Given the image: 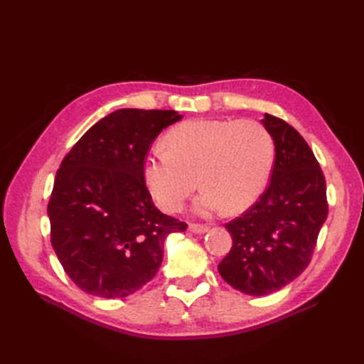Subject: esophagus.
<instances>
[{"label": "esophagus", "instance_id": "34e87169", "mask_svg": "<svg viewBox=\"0 0 364 364\" xmlns=\"http://www.w3.org/2000/svg\"><path fill=\"white\" fill-rule=\"evenodd\" d=\"M188 229L193 234H197V235H202V234L208 232V226H205V225H190Z\"/></svg>", "mask_w": 364, "mask_h": 364}]
</instances>
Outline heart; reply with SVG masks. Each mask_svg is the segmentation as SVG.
<instances>
[{"label":"heart","mask_w":364,"mask_h":364,"mask_svg":"<svg viewBox=\"0 0 364 364\" xmlns=\"http://www.w3.org/2000/svg\"><path fill=\"white\" fill-rule=\"evenodd\" d=\"M167 146L150 153L142 174L153 199L168 213L194 191L196 175L205 186L194 200L196 214L245 211L266 188L274 161L270 132L253 119L185 121L170 132Z\"/></svg>","instance_id":"1"}]
</instances>
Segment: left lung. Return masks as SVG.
Here are the masks:
<instances>
[{
	"mask_svg": "<svg viewBox=\"0 0 364 364\" xmlns=\"http://www.w3.org/2000/svg\"><path fill=\"white\" fill-rule=\"evenodd\" d=\"M274 141L267 190L247 211L225 225L232 247L218 273L235 290L266 296L304 272L328 215L321 165L306 141L285 121L261 119Z\"/></svg>",
	"mask_w": 364,
	"mask_h": 364,
	"instance_id": "obj_1",
	"label": "left lung"
}]
</instances>
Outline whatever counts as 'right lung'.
<instances>
[{
  "label": "right lung",
  "mask_w": 364,
  "mask_h": 364,
  "mask_svg": "<svg viewBox=\"0 0 364 364\" xmlns=\"http://www.w3.org/2000/svg\"><path fill=\"white\" fill-rule=\"evenodd\" d=\"M181 118L118 109L62 161L47 209L51 245L80 290L106 299L135 293L156 274L167 237L186 229L155 206L142 174L151 142Z\"/></svg>",
  "instance_id": "right-lung-1"
}]
</instances>
